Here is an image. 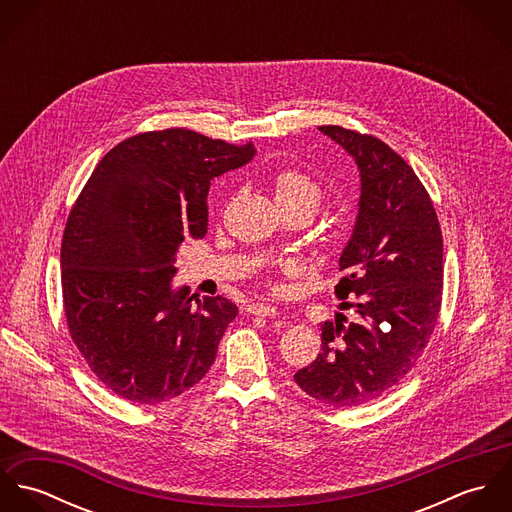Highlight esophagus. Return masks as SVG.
<instances>
[{
  "label": "esophagus",
  "mask_w": 512,
  "mask_h": 512,
  "mask_svg": "<svg viewBox=\"0 0 512 512\" xmlns=\"http://www.w3.org/2000/svg\"><path fill=\"white\" fill-rule=\"evenodd\" d=\"M248 313L250 315H260V317H276L278 307H274L270 303H252V305H248Z\"/></svg>",
  "instance_id": "1"
}]
</instances>
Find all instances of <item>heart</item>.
Here are the masks:
<instances>
[{
  "instance_id": "obj_1",
  "label": "heart",
  "mask_w": 512,
  "mask_h": 512,
  "mask_svg": "<svg viewBox=\"0 0 512 512\" xmlns=\"http://www.w3.org/2000/svg\"><path fill=\"white\" fill-rule=\"evenodd\" d=\"M276 201L282 209L290 207H303L311 213L317 211L323 199L321 183L299 167H286L280 169L272 179ZM288 270H297L295 262H286Z\"/></svg>"
}]
</instances>
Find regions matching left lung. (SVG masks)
<instances>
[{
  "label": "left lung",
  "mask_w": 512,
  "mask_h": 512,
  "mask_svg": "<svg viewBox=\"0 0 512 512\" xmlns=\"http://www.w3.org/2000/svg\"><path fill=\"white\" fill-rule=\"evenodd\" d=\"M319 130L361 171L359 215L335 286L357 317L325 321L321 353L293 380L317 402L355 408L394 388L422 357L438 323L443 240L426 187L392 147L341 126Z\"/></svg>",
  "instance_id": "1"
}]
</instances>
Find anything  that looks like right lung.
<instances>
[{
    "label": "right lung",
    "mask_w": 512,
    "mask_h": 512,
    "mask_svg": "<svg viewBox=\"0 0 512 512\" xmlns=\"http://www.w3.org/2000/svg\"><path fill=\"white\" fill-rule=\"evenodd\" d=\"M185 128L132 136L96 165L61 246L69 333L94 376L136 404L195 386L238 307L173 290L175 254L207 234L211 181L254 157Z\"/></svg>",
    "instance_id": "right-lung-1"
}]
</instances>
